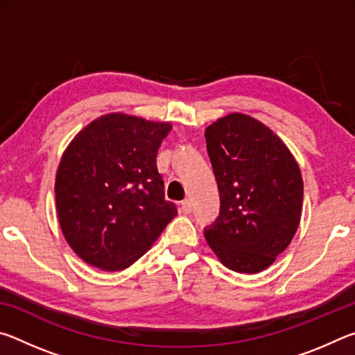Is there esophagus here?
Here are the masks:
<instances>
[{
	"label": "esophagus",
	"mask_w": 355,
	"mask_h": 355,
	"mask_svg": "<svg viewBox=\"0 0 355 355\" xmlns=\"http://www.w3.org/2000/svg\"><path fill=\"white\" fill-rule=\"evenodd\" d=\"M180 213L183 214H189L191 213V202L189 200H183L182 205H180Z\"/></svg>",
	"instance_id": "esophagus-1"
}]
</instances>
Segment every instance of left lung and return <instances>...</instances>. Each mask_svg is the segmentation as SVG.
I'll use <instances>...</instances> for the list:
<instances>
[{
    "instance_id": "1",
    "label": "left lung",
    "mask_w": 355,
    "mask_h": 355,
    "mask_svg": "<svg viewBox=\"0 0 355 355\" xmlns=\"http://www.w3.org/2000/svg\"><path fill=\"white\" fill-rule=\"evenodd\" d=\"M220 208L205 227L224 266L255 274L274 263L296 233L304 183L290 150L261 122L230 114L205 131Z\"/></svg>"
}]
</instances>
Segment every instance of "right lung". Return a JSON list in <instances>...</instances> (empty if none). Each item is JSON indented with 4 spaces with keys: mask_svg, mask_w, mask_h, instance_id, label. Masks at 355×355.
Wrapping results in <instances>:
<instances>
[{
    "mask_svg": "<svg viewBox=\"0 0 355 355\" xmlns=\"http://www.w3.org/2000/svg\"><path fill=\"white\" fill-rule=\"evenodd\" d=\"M171 128L110 114L87 125L65 150L55 184L58 218L70 248L86 263L122 271L177 216L156 167Z\"/></svg>",
    "mask_w": 355,
    "mask_h": 355,
    "instance_id": "obj_1",
    "label": "right lung"
}]
</instances>
